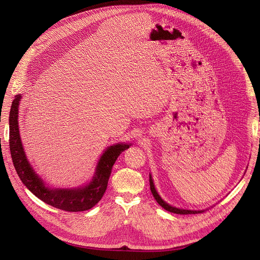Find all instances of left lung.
Wrapping results in <instances>:
<instances>
[{"label":"left lung","mask_w":260,"mask_h":260,"mask_svg":"<svg viewBox=\"0 0 260 260\" xmlns=\"http://www.w3.org/2000/svg\"><path fill=\"white\" fill-rule=\"evenodd\" d=\"M149 186H151V192H152L153 196L155 197L156 201H157V202L160 204V206H161L163 209H165V210H167V211H169V212H171V213H174V214H180V215H187V214H197V213H202V211H189V210L177 209V208H174V207L170 206V204H168L167 202L163 201V200L161 199V197L158 195V193L156 192L155 185H154V183H153V179H152V177H151V176H149Z\"/></svg>","instance_id":"obj_1"}]
</instances>
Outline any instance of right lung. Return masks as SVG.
Returning <instances> with one entry per match:
<instances>
[{"instance_id": "1", "label": "right lung", "mask_w": 260, "mask_h": 260, "mask_svg": "<svg viewBox=\"0 0 260 260\" xmlns=\"http://www.w3.org/2000/svg\"><path fill=\"white\" fill-rule=\"evenodd\" d=\"M21 94L13 100L9 115V148L13 166L22 182L30 192L49 206L66 212H82L91 209L104 195L114 163L129 144H116L108 147L101 156L97 172L89 184L74 189L48 188L39 178L27 161L19 134L18 114Z\"/></svg>"}]
</instances>
